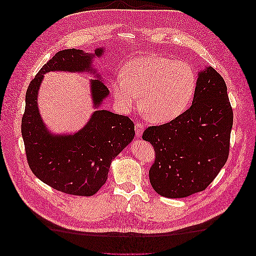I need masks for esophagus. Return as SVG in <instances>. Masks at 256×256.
Returning <instances> with one entry per match:
<instances>
[{
	"label": "esophagus",
	"instance_id": "34e87169",
	"mask_svg": "<svg viewBox=\"0 0 256 256\" xmlns=\"http://www.w3.org/2000/svg\"><path fill=\"white\" fill-rule=\"evenodd\" d=\"M134 129H136V136H138V138H140L142 134V132H144V125L142 124V123H136Z\"/></svg>",
	"mask_w": 256,
	"mask_h": 256
}]
</instances>
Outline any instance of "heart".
Wrapping results in <instances>:
<instances>
[{"mask_svg":"<svg viewBox=\"0 0 256 256\" xmlns=\"http://www.w3.org/2000/svg\"><path fill=\"white\" fill-rule=\"evenodd\" d=\"M196 84V72L188 62L151 55L130 60L123 68V77H118L112 88L118 103L126 110L140 96L146 116L164 124L186 110Z\"/></svg>","mask_w":256,"mask_h":256,"instance_id":"b5f03b06","label":"heart"}]
</instances>
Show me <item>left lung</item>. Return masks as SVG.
I'll use <instances>...</instances> for the list:
<instances>
[{
  "label": "left lung",
  "instance_id": "obj_1",
  "mask_svg": "<svg viewBox=\"0 0 256 256\" xmlns=\"http://www.w3.org/2000/svg\"><path fill=\"white\" fill-rule=\"evenodd\" d=\"M234 112L224 79L212 66L199 72L192 106L166 124L142 133L155 151L149 178L166 198L208 188L227 162Z\"/></svg>",
  "mask_w": 256,
  "mask_h": 256
}]
</instances>
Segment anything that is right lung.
<instances>
[{
	"label": "right lung",
	"mask_w": 256,
	"mask_h": 256,
	"mask_svg": "<svg viewBox=\"0 0 256 256\" xmlns=\"http://www.w3.org/2000/svg\"><path fill=\"white\" fill-rule=\"evenodd\" d=\"M103 52L99 48L94 54L76 48L56 53L30 82L26 92L22 136L31 171L44 184L75 196H92L103 186L112 162L134 138V124L128 116L96 110L88 123L75 134L54 136L40 118L38 94L46 72L90 70L96 74L90 68L92 58L102 56ZM90 90L96 108L109 90L101 80H92Z\"/></svg>",
	"instance_id": "add662e5"
}]
</instances>
